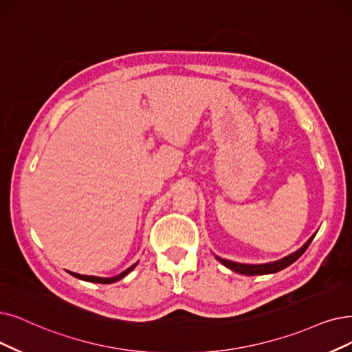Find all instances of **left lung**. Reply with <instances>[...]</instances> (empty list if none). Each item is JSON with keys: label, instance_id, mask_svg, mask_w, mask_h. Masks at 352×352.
<instances>
[{"label": "left lung", "instance_id": "left-lung-1", "mask_svg": "<svg viewBox=\"0 0 352 352\" xmlns=\"http://www.w3.org/2000/svg\"><path fill=\"white\" fill-rule=\"evenodd\" d=\"M312 235L311 238H309V241L300 248L296 252H293V254L278 260V261H274V263H267V264H240V263H234V261H230V260H223L221 257H217V260L219 263H222L225 267H228L230 270L235 272V273H240V274H245V276H258V274H270V273H277L280 270L286 269V267H289L292 263L296 261L303 252L307 250L309 244L312 243L314 240Z\"/></svg>", "mask_w": 352, "mask_h": 352}]
</instances>
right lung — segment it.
<instances>
[{
	"mask_svg": "<svg viewBox=\"0 0 352 352\" xmlns=\"http://www.w3.org/2000/svg\"><path fill=\"white\" fill-rule=\"evenodd\" d=\"M138 263H135V264H133L131 267H129L127 270L125 272H122V273H120L118 276H116V277H95V276H82V274H78V273H70L72 276H75V277H78V278H80V280H87V282H94V283H102V285H109V283H114V282H118V280H121L124 276H127L134 267L137 265Z\"/></svg>",
	"mask_w": 352,
	"mask_h": 352,
	"instance_id": "right-lung-1",
	"label": "right lung"
}]
</instances>
